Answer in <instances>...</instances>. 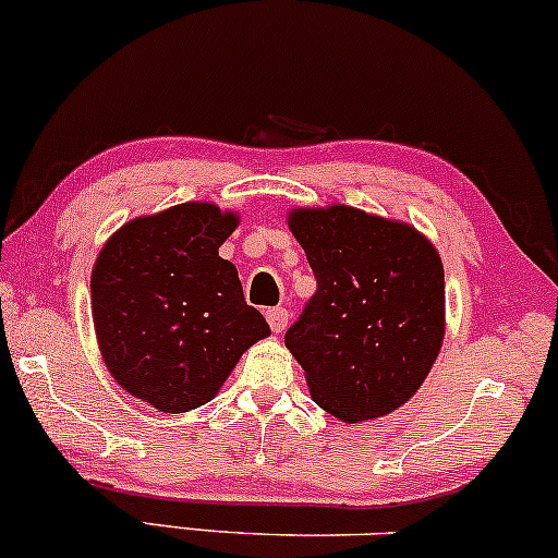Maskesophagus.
Returning <instances> with one entry per match:
<instances>
[{"instance_id":"esophagus-1","label":"esophagus","mask_w":558,"mask_h":558,"mask_svg":"<svg viewBox=\"0 0 558 558\" xmlns=\"http://www.w3.org/2000/svg\"><path fill=\"white\" fill-rule=\"evenodd\" d=\"M265 319H267V324H270V329L275 331V335H280V331L288 327V312H286V308H280V306L267 308Z\"/></svg>"}]
</instances>
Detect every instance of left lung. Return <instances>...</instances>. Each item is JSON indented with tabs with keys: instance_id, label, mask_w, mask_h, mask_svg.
Returning <instances> with one entry per match:
<instances>
[{
	"instance_id": "8db88e82",
	"label": "left lung",
	"mask_w": 558,
	"mask_h": 558,
	"mask_svg": "<svg viewBox=\"0 0 558 558\" xmlns=\"http://www.w3.org/2000/svg\"><path fill=\"white\" fill-rule=\"evenodd\" d=\"M288 227L316 278L286 348L312 399L342 422L407 404L446 335V275L427 236L352 206L293 208Z\"/></svg>"
}]
</instances>
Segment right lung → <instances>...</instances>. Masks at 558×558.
<instances>
[{
	"instance_id": "right-lung-1",
	"label": "right lung",
	"mask_w": 558,
	"mask_h": 558,
	"mask_svg": "<svg viewBox=\"0 0 558 558\" xmlns=\"http://www.w3.org/2000/svg\"><path fill=\"white\" fill-rule=\"evenodd\" d=\"M236 214L180 203L112 234L92 267L102 361L131 397L180 414L216 397L244 350L270 335L246 306L236 267L218 257Z\"/></svg>"
}]
</instances>
